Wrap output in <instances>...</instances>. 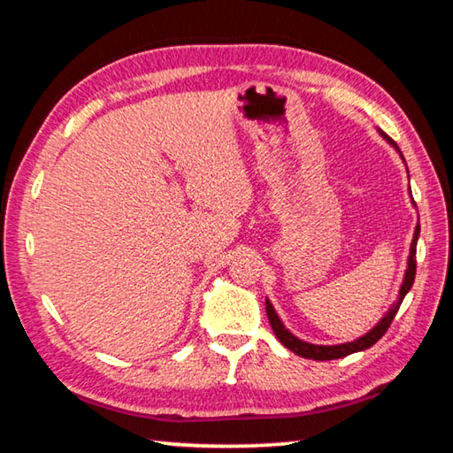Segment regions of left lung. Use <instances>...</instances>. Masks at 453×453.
I'll list each match as a JSON object with an SVG mask.
<instances>
[{"mask_svg":"<svg viewBox=\"0 0 453 453\" xmlns=\"http://www.w3.org/2000/svg\"><path fill=\"white\" fill-rule=\"evenodd\" d=\"M380 134L388 141V144H392L394 148L398 150L396 142L392 141L390 136H386L382 130ZM400 152V150H398ZM402 156V154H400ZM404 160V158H402ZM418 235H420V226H416V232H414V240H412V245H410V257H408V269H406V275H404V281H402V287H400V295H398V301L394 303L392 309L386 312V315L378 320V325L372 328V331H368L365 336H360V339L352 341V342H344V344H333V347H328V344H311V342H305L297 339V336L291 334L289 331H287L285 325L281 323V319L277 317V312L273 309V305H271L269 301H265V311H267V317H269V325L271 328H273V333L279 341H281L283 347L289 349L291 352H295V355H299L303 358H312V360H334V358H342V357H349L352 355V352H358V350H366L372 347L374 342H378L384 336V333L388 331L390 323L394 320V317H396V312L402 305V301H404L406 293L412 289L414 285V277H416V243H418Z\"/></svg>","mask_w":453,"mask_h":453,"instance_id":"obj_1","label":"left lung"}]
</instances>
